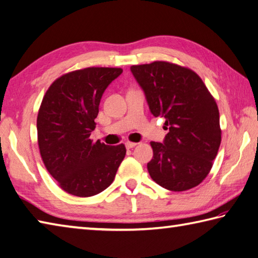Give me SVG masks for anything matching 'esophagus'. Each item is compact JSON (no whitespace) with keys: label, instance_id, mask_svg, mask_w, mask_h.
<instances>
[{"label":"esophagus","instance_id":"1","mask_svg":"<svg viewBox=\"0 0 258 258\" xmlns=\"http://www.w3.org/2000/svg\"><path fill=\"white\" fill-rule=\"evenodd\" d=\"M136 146H137L136 143H130V141H127V143H125V148H127V149L134 148V147H136Z\"/></svg>","mask_w":258,"mask_h":258}]
</instances>
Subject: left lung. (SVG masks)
Returning a JSON list of instances; mask_svg holds the SVG:
<instances>
[{
    "label": "left lung",
    "instance_id": "8db88e82",
    "mask_svg": "<svg viewBox=\"0 0 258 258\" xmlns=\"http://www.w3.org/2000/svg\"><path fill=\"white\" fill-rule=\"evenodd\" d=\"M150 112L165 118L164 143L151 141L149 175L159 186L183 191L199 185L222 141L216 101L197 73L165 61L133 66Z\"/></svg>",
    "mask_w": 258,
    "mask_h": 258
}]
</instances>
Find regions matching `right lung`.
<instances>
[{
	"label": "right lung",
	"mask_w": 258,
	"mask_h": 258,
	"mask_svg": "<svg viewBox=\"0 0 258 258\" xmlns=\"http://www.w3.org/2000/svg\"><path fill=\"white\" fill-rule=\"evenodd\" d=\"M120 68H87L60 77L42 100L36 129L50 175L68 194L90 197L111 185L125 156L124 145L90 139L104 90Z\"/></svg>",
	"instance_id": "add662e5"
}]
</instances>
